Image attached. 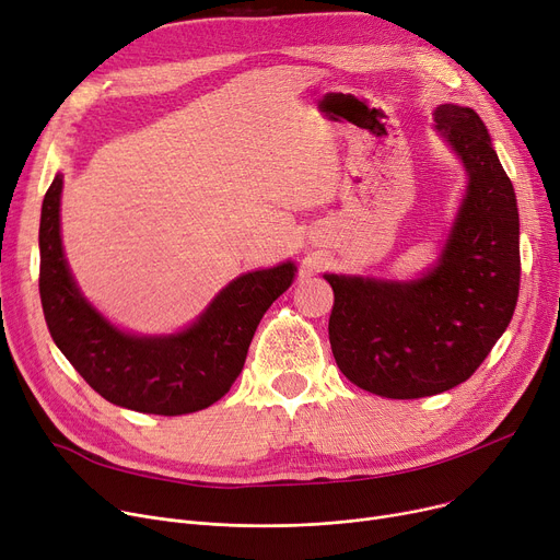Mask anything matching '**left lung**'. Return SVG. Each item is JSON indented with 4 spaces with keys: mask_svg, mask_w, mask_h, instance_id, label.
I'll return each instance as SVG.
<instances>
[{
    "mask_svg": "<svg viewBox=\"0 0 560 560\" xmlns=\"http://www.w3.org/2000/svg\"><path fill=\"white\" fill-rule=\"evenodd\" d=\"M435 127L469 184L435 268L413 283L325 275L334 288L329 340L340 372L388 399L445 393L477 372L520 295V215L481 117L435 108Z\"/></svg>",
    "mask_w": 560,
    "mask_h": 560,
    "instance_id": "left-lung-1",
    "label": "left lung"
}]
</instances>
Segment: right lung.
I'll return each instance as SVG.
<instances>
[{"label": "right lung", "mask_w": 560, "mask_h": 560, "mask_svg": "<svg viewBox=\"0 0 560 560\" xmlns=\"http://www.w3.org/2000/svg\"><path fill=\"white\" fill-rule=\"evenodd\" d=\"M63 176L40 213V302L47 329L83 381L106 401L154 416H186L224 397L241 374L260 317L283 295L295 265L231 281L186 331L138 338L117 331L77 290L61 245Z\"/></svg>", "instance_id": "right-lung-1"}]
</instances>
